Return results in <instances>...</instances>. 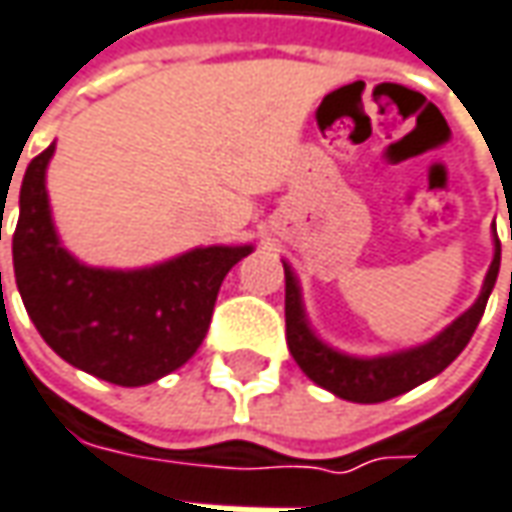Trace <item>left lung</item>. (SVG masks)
Listing matches in <instances>:
<instances>
[{"instance_id":"8db88e82","label":"left lung","mask_w":512,"mask_h":512,"mask_svg":"<svg viewBox=\"0 0 512 512\" xmlns=\"http://www.w3.org/2000/svg\"><path fill=\"white\" fill-rule=\"evenodd\" d=\"M499 266H502V243H499L496 223H493V260L487 266L485 283H482L479 297L473 300V306L462 311L453 323H448L425 343L365 357V354L340 351V348H334V345H328L326 340L317 337V331L311 328L309 317H306L300 280L294 277L291 266L283 260V272H286V343H289L291 357L314 385L326 388L334 397L360 402V405L399 397V394L433 379L436 374H442L450 362L465 351V345L470 343L473 331L485 314L487 297H490V291L496 286V277H499Z\"/></svg>"}]
</instances>
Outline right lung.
<instances>
[{
	"mask_svg": "<svg viewBox=\"0 0 512 512\" xmlns=\"http://www.w3.org/2000/svg\"><path fill=\"white\" fill-rule=\"evenodd\" d=\"M50 144L22 178L13 274L36 331L64 362L121 388L181 368L209 331L223 277L252 243L195 246L152 266H90L59 238L47 195ZM2 286V272H0Z\"/></svg>",
	"mask_w": 512,
	"mask_h": 512,
	"instance_id": "obj_1",
	"label": "right lung"
}]
</instances>
